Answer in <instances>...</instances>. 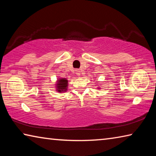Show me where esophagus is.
<instances>
[{
  "mask_svg": "<svg viewBox=\"0 0 156 156\" xmlns=\"http://www.w3.org/2000/svg\"><path fill=\"white\" fill-rule=\"evenodd\" d=\"M76 75L80 76V70H79V69H76Z\"/></svg>",
  "mask_w": 156,
  "mask_h": 156,
  "instance_id": "1",
  "label": "esophagus"
}]
</instances>
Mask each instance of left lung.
<instances>
[{
	"instance_id": "obj_1",
	"label": "left lung",
	"mask_w": 156,
	"mask_h": 156,
	"mask_svg": "<svg viewBox=\"0 0 156 156\" xmlns=\"http://www.w3.org/2000/svg\"><path fill=\"white\" fill-rule=\"evenodd\" d=\"M98 89H100V87H98Z\"/></svg>"
}]
</instances>
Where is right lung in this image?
<instances>
[{
    "label": "right lung",
    "instance_id": "add662e5",
    "mask_svg": "<svg viewBox=\"0 0 156 156\" xmlns=\"http://www.w3.org/2000/svg\"><path fill=\"white\" fill-rule=\"evenodd\" d=\"M68 80L65 78H58L57 79L56 83L55 84V87L57 92L63 93L67 91L68 89Z\"/></svg>",
    "mask_w": 156,
    "mask_h": 156
}]
</instances>
